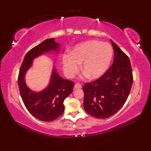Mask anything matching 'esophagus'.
Returning <instances> with one entry per match:
<instances>
[{"label": "esophagus", "mask_w": 151, "mask_h": 151, "mask_svg": "<svg viewBox=\"0 0 151 151\" xmlns=\"http://www.w3.org/2000/svg\"><path fill=\"white\" fill-rule=\"evenodd\" d=\"M82 87V85L80 84H76L75 85V86H74V88L75 89H81Z\"/></svg>", "instance_id": "obj_1"}]
</instances>
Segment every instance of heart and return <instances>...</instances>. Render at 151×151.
I'll return each instance as SVG.
<instances>
[{"label": "heart", "instance_id": "b5f03b06", "mask_svg": "<svg viewBox=\"0 0 151 151\" xmlns=\"http://www.w3.org/2000/svg\"><path fill=\"white\" fill-rule=\"evenodd\" d=\"M113 56L110 44L90 40L80 43L73 48L70 54L62 58L63 71L71 78L78 72L79 64L82 63L83 73L89 79H98L108 70Z\"/></svg>", "mask_w": 151, "mask_h": 151}]
</instances>
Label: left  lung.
<instances>
[{
  "label": "left lung",
  "instance_id": "obj_1",
  "mask_svg": "<svg viewBox=\"0 0 151 151\" xmlns=\"http://www.w3.org/2000/svg\"><path fill=\"white\" fill-rule=\"evenodd\" d=\"M114 50L112 65L101 78L83 87L84 108L98 119L111 117L120 110L127 100L133 82L129 57L110 40Z\"/></svg>",
  "mask_w": 151,
  "mask_h": 151
}]
</instances>
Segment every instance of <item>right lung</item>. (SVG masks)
<instances>
[{"mask_svg": "<svg viewBox=\"0 0 151 151\" xmlns=\"http://www.w3.org/2000/svg\"><path fill=\"white\" fill-rule=\"evenodd\" d=\"M59 50L60 44L54 38L43 41L27 53L19 70L18 84L22 100L28 111L42 121H52L62 115L63 101L72 93L75 84L61 77L54 67L49 85L36 92L28 87L25 76L35 58L47 53H58Z\"/></svg>", "mask_w": 151, "mask_h": 151, "instance_id": "1", "label": "right lung"}]
</instances>
